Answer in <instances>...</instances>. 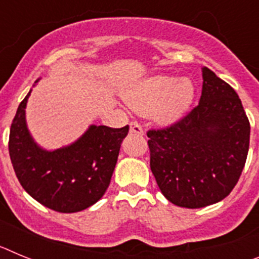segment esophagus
Listing matches in <instances>:
<instances>
[{
  "label": "esophagus",
  "mask_w": 259,
  "mask_h": 259,
  "mask_svg": "<svg viewBox=\"0 0 259 259\" xmlns=\"http://www.w3.org/2000/svg\"><path fill=\"white\" fill-rule=\"evenodd\" d=\"M130 132H131V134L141 135V136H143V135H144L143 127H141L140 123H137V122H131V123H130Z\"/></svg>",
  "instance_id": "34e87169"
}]
</instances>
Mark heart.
<instances>
[{"instance_id": "heart-1", "label": "heart", "mask_w": 259, "mask_h": 259, "mask_svg": "<svg viewBox=\"0 0 259 259\" xmlns=\"http://www.w3.org/2000/svg\"><path fill=\"white\" fill-rule=\"evenodd\" d=\"M196 89L189 79L158 75L143 80L127 93L125 101L139 113H150L162 123L179 120L191 107Z\"/></svg>"}]
</instances>
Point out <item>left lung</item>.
I'll return each mask as SVG.
<instances>
[{
	"instance_id": "left-lung-1",
	"label": "left lung",
	"mask_w": 259,
	"mask_h": 259,
	"mask_svg": "<svg viewBox=\"0 0 259 259\" xmlns=\"http://www.w3.org/2000/svg\"><path fill=\"white\" fill-rule=\"evenodd\" d=\"M200 104L170 127L148 131L150 170L167 200L198 209L231 193L245 166L250 124L235 89L202 67Z\"/></svg>"
}]
</instances>
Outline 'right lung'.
I'll return each instance as SVG.
<instances>
[{"mask_svg":"<svg viewBox=\"0 0 259 259\" xmlns=\"http://www.w3.org/2000/svg\"><path fill=\"white\" fill-rule=\"evenodd\" d=\"M29 95L31 91L18 106L9 137L18 180L31 197L54 211L76 212L92 206L109 187L130 127L91 125L74 144L49 152L35 143L27 128Z\"/></svg>","mask_w":259,"mask_h":259,"instance_id":"right-lung-1","label":"right lung"}]
</instances>
